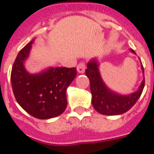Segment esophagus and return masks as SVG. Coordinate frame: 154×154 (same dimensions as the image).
Returning a JSON list of instances; mask_svg holds the SVG:
<instances>
[{
    "mask_svg": "<svg viewBox=\"0 0 154 154\" xmlns=\"http://www.w3.org/2000/svg\"><path fill=\"white\" fill-rule=\"evenodd\" d=\"M85 70V65L84 63H80L77 66V71L79 73H84Z\"/></svg>",
    "mask_w": 154,
    "mask_h": 154,
    "instance_id": "34e87169",
    "label": "esophagus"
}]
</instances>
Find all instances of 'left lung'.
Returning a JSON list of instances; mask_svg holds the SVG:
<instances>
[{
    "label": "left lung",
    "mask_w": 154,
    "mask_h": 154,
    "mask_svg": "<svg viewBox=\"0 0 154 154\" xmlns=\"http://www.w3.org/2000/svg\"><path fill=\"white\" fill-rule=\"evenodd\" d=\"M130 51L136 54L133 49H130ZM141 68L144 75L142 64ZM85 75L89 77L90 82L93 106L99 113L103 115L112 116L126 112L135 105L141 97L145 86V78H143L138 89L132 94L122 95L112 91L108 88L101 78L99 63L97 58H93L88 62Z\"/></svg>",
    "instance_id": "left-lung-1"
}]
</instances>
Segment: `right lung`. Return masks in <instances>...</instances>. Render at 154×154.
Segmentation results:
<instances>
[{
    "label": "right lung",
    "mask_w": 154,
    "mask_h": 154,
    "mask_svg": "<svg viewBox=\"0 0 154 154\" xmlns=\"http://www.w3.org/2000/svg\"><path fill=\"white\" fill-rule=\"evenodd\" d=\"M34 39L25 45L16 58L11 72V83L17 103L23 109L38 119L60 115L67 106L66 90L77 75L76 68L49 67L30 73L25 63Z\"/></svg>",
    "instance_id": "obj_1"
}]
</instances>
